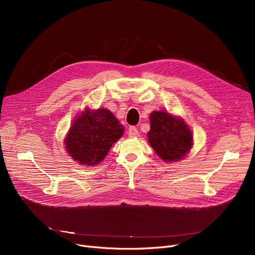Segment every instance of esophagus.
Returning <instances> with one entry per match:
<instances>
[{"label": "esophagus", "instance_id": "obj_1", "mask_svg": "<svg viewBox=\"0 0 255 255\" xmlns=\"http://www.w3.org/2000/svg\"><path fill=\"white\" fill-rule=\"evenodd\" d=\"M128 135H129L130 137H136V136H138V135H139V132H138L137 128L131 126V127L128 129Z\"/></svg>", "mask_w": 255, "mask_h": 255}]
</instances>
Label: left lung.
Wrapping results in <instances>:
<instances>
[{"mask_svg":"<svg viewBox=\"0 0 255 255\" xmlns=\"http://www.w3.org/2000/svg\"><path fill=\"white\" fill-rule=\"evenodd\" d=\"M150 122L149 143L163 161L176 162L189 153L193 135L182 118L164 111H155L150 115Z\"/></svg>","mask_w":255,"mask_h":255,"instance_id":"obj_1","label":"left lung"}]
</instances>
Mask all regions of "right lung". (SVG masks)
<instances>
[{"instance_id": "right-lung-1", "label": "right lung", "mask_w": 255, "mask_h": 255, "mask_svg": "<svg viewBox=\"0 0 255 255\" xmlns=\"http://www.w3.org/2000/svg\"><path fill=\"white\" fill-rule=\"evenodd\" d=\"M123 134L124 126L111 111L86 109L73 120L66 134L65 148L79 164L97 165Z\"/></svg>"}]
</instances>
